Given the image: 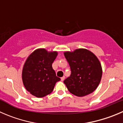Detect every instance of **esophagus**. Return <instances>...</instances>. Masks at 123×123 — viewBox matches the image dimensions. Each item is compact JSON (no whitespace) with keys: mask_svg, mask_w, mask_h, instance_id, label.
Segmentation results:
<instances>
[{"mask_svg":"<svg viewBox=\"0 0 123 123\" xmlns=\"http://www.w3.org/2000/svg\"><path fill=\"white\" fill-rule=\"evenodd\" d=\"M61 80L62 81H64V80H65V76H62V78H61Z\"/></svg>","mask_w":123,"mask_h":123,"instance_id":"1","label":"esophagus"}]
</instances>
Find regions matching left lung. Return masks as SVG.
<instances>
[{"instance_id":"8db88e82","label":"left lung","mask_w":123,"mask_h":123,"mask_svg":"<svg viewBox=\"0 0 123 123\" xmlns=\"http://www.w3.org/2000/svg\"><path fill=\"white\" fill-rule=\"evenodd\" d=\"M71 74L64 82L71 93L84 96L91 93L99 85L102 77V67L96 56L86 49L65 52Z\"/></svg>"}]
</instances>
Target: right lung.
Returning a JSON list of instances; mask_svg holds the SVG:
<instances>
[{
    "label": "right lung",
    "mask_w": 123,
    "mask_h": 123,
    "mask_svg": "<svg viewBox=\"0 0 123 123\" xmlns=\"http://www.w3.org/2000/svg\"><path fill=\"white\" fill-rule=\"evenodd\" d=\"M57 55V52L49 53L41 49L35 50L27 59L23 68L22 81L31 95L37 98L45 96L52 92L56 82L61 80L52 68Z\"/></svg>",
    "instance_id": "add662e5"
}]
</instances>
